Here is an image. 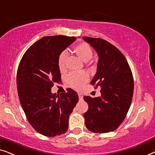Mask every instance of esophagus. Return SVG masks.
<instances>
[{
  "instance_id": "obj_1",
  "label": "esophagus",
  "mask_w": 155,
  "mask_h": 155,
  "mask_svg": "<svg viewBox=\"0 0 155 155\" xmlns=\"http://www.w3.org/2000/svg\"><path fill=\"white\" fill-rule=\"evenodd\" d=\"M78 97H79V100H83V99H84V96H83V94L82 93H78Z\"/></svg>"
}]
</instances>
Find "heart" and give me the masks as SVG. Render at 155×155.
Returning <instances> with one entry per match:
<instances>
[{
  "label": "heart",
  "instance_id": "1",
  "mask_svg": "<svg viewBox=\"0 0 155 155\" xmlns=\"http://www.w3.org/2000/svg\"><path fill=\"white\" fill-rule=\"evenodd\" d=\"M74 51L84 61H87L91 58L93 54V51L90 45L86 42L79 43L74 47ZM68 53L63 51L60 54L58 58V65L61 71L66 69L67 60ZM89 74L87 71H83L79 72H71L67 77V82L71 87L78 89L89 80Z\"/></svg>",
  "mask_w": 155,
  "mask_h": 155
}]
</instances>
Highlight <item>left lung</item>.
Masks as SVG:
<instances>
[{"instance_id":"1","label":"left lung","mask_w":155,"mask_h":155,"mask_svg":"<svg viewBox=\"0 0 155 155\" xmlns=\"http://www.w3.org/2000/svg\"><path fill=\"white\" fill-rule=\"evenodd\" d=\"M97 53V73L91 84L101 87V97L84 96L88 110L84 114L87 129L93 133L114 131L125 118L134 92V78L125 57L118 48L101 38L83 37Z\"/></svg>"}]
</instances>
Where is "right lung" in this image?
Here are the masks:
<instances>
[{
	"mask_svg": "<svg viewBox=\"0 0 155 155\" xmlns=\"http://www.w3.org/2000/svg\"><path fill=\"white\" fill-rule=\"evenodd\" d=\"M75 37L47 36L31 45L21 59L17 74L18 98L28 121L41 135L54 137L68 129L69 117L78 101L71 88L52 94L55 83L61 82L58 65L60 54Z\"/></svg>",
	"mask_w": 155,
	"mask_h": 155,
	"instance_id": "right-lung-1",
	"label": "right lung"
}]
</instances>
